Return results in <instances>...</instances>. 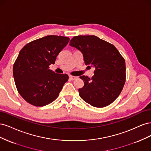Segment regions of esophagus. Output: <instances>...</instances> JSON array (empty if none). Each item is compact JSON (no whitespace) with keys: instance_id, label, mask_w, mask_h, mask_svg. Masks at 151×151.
Here are the masks:
<instances>
[{"instance_id":"esophagus-1","label":"esophagus","mask_w":151,"mask_h":151,"mask_svg":"<svg viewBox=\"0 0 151 151\" xmlns=\"http://www.w3.org/2000/svg\"><path fill=\"white\" fill-rule=\"evenodd\" d=\"M77 78H78V77H77V76H71V75L69 76V79L71 81H74Z\"/></svg>"}]
</instances>
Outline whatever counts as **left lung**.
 I'll list each match as a JSON object with an SVG mask.
<instances>
[{
  "mask_svg": "<svg viewBox=\"0 0 151 151\" xmlns=\"http://www.w3.org/2000/svg\"><path fill=\"white\" fill-rule=\"evenodd\" d=\"M70 45L83 53L86 65L95 68L91 79L85 76L80 77L84 83L83 88L79 89L80 97L97 108L112 103L125 83L124 58L113 45L94 35L76 36Z\"/></svg>",
  "mask_w": 151,
  "mask_h": 151,
  "instance_id": "1",
  "label": "left lung"
}]
</instances>
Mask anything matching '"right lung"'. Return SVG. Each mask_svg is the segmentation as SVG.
I'll list each match as a JSON object with an SVG mask.
<instances>
[{
    "label": "right lung",
    "mask_w": 151,
    "mask_h": 151,
    "mask_svg": "<svg viewBox=\"0 0 151 151\" xmlns=\"http://www.w3.org/2000/svg\"><path fill=\"white\" fill-rule=\"evenodd\" d=\"M66 36L48 35L26 44L13 65V76L18 93L26 102L43 106L58 96L68 79L67 74L50 69L57 57L69 42Z\"/></svg>",
    "instance_id": "add662e5"
}]
</instances>
